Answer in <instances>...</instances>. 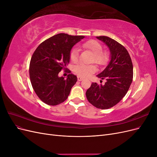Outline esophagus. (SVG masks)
Instances as JSON below:
<instances>
[{
  "mask_svg": "<svg viewBox=\"0 0 157 157\" xmlns=\"http://www.w3.org/2000/svg\"><path fill=\"white\" fill-rule=\"evenodd\" d=\"M77 79H78V81H81V80H82L84 78L82 77H79V76H78Z\"/></svg>",
  "mask_w": 157,
  "mask_h": 157,
  "instance_id": "34e87169",
  "label": "esophagus"
}]
</instances>
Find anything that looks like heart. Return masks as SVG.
Listing matches in <instances>:
<instances>
[{"label":"heart","instance_id":"b5f03b06","mask_svg":"<svg viewBox=\"0 0 157 157\" xmlns=\"http://www.w3.org/2000/svg\"><path fill=\"white\" fill-rule=\"evenodd\" d=\"M82 48L91 51L93 57L91 62H94L98 65L103 66L107 64L109 61V53L107 51H103V46L99 42L95 40H90L82 44ZM79 48L75 47L70 52V59L73 63L77 62L78 59ZM96 71V67L94 65H84L79 64L74 67V71L79 77H86Z\"/></svg>","mask_w":157,"mask_h":157}]
</instances>
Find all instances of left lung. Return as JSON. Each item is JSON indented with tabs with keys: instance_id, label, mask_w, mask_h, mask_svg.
I'll use <instances>...</instances> for the list:
<instances>
[{
	"instance_id": "8db88e82",
	"label": "left lung",
	"mask_w": 157,
	"mask_h": 157,
	"mask_svg": "<svg viewBox=\"0 0 157 157\" xmlns=\"http://www.w3.org/2000/svg\"><path fill=\"white\" fill-rule=\"evenodd\" d=\"M111 52V61L97 77L106 79L105 84L93 82L86 92L88 101L96 108L113 107L125 96L133 79V65L129 53L119 42L106 36H96Z\"/></svg>"
}]
</instances>
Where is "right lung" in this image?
Returning <instances> with one entry per match:
<instances>
[{
    "instance_id": "1",
    "label": "right lung",
    "mask_w": 157,
    "mask_h": 157,
    "mask_svg": "<svg viewBox=\"0 0 157 157\" xmlns=\"http://www.w3.org/2000/svg\"><path fill=\"white\" fill-rule=\"evenodd\" d=\"M84 38L59 33L42 42L33 53L29 64L31 82L37 96L47 105L65 101L77 81L72 73L67 79L58 74L69 63L71 48Z\"/></svg>"
}]
</instances>
